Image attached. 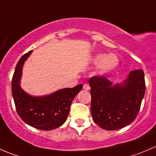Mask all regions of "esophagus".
Here are the masks:
<instances>
[{
    "label": "esophagus",
    "instance_id": "obj_1",
    "mask_svg": "<svg viewBox=\"0 0 156 156\" xmlns=\"http://www.w3.org/2000/svg\"><path fill=\"white\" fill-rule=\"evenodd\" d=\"M90 86L88 85V84H84L83 85V90H90Z\"/></svg>",
    "mask_w": 156,
    "mask_h": 156
}]
</instances>
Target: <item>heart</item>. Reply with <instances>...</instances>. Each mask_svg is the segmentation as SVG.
<instances>
[{
    "label": "heart",
    "mask_w": 156,
    "mask_h": 156,
    "mask_svg": "<svg viewBox=\"0 0 156 156\" xmlns=\"http://www.w3.org/2000/svg\"><path fill=\"white\" fill-rule=\"evenodd\" d=\"M93 63L95 65H97L99 73H105L115 69L119 66V60L116 55L113 53L109 55H106V53H99L94 56Z\"/></svg>",
    "instance_id": "obj_1"
}]
</instances>
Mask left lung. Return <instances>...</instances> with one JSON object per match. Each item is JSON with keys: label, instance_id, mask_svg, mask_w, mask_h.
I'll use <instances>...</instances> for the list:
<instances>
[{"label": "left lung", "instance_id": "8db88e82", "mask_svg": "<svg viewBox=\"0 0 156 156\" xmlns=\"http://www.w3.org/2000/svg\"><path fill=\"white\" fill-rule=\"evenodd\" d=\"M89 83L92 116L99 126L112 131L134 121L146 91L142 69L130 71L120 83L113 84L104 76L91 77Z\"/></svg>", "mask_w": 156, "mask_h": 156}]
</instances>
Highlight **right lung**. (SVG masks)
<instances>
[{
    "label": "right lung",
    "mask_w": 156,
    "mask_h": 156,
    "mask_svg": "<svg viewBox=\"0 0 156 156\" xmlns=\"http://www.w3.org/2000/svg\"><path fill=\"white\" fill-rule=\"evenodd\" d=\"M32 50L24 54L17 63L12 79V95L19 116L25 123L37 129L49 131L66 122L73 100L82 90L83 85L64 88L45 96L28 94L20 87L24 62Z\"/></svg>",
    "instance_id": "1"
}]
</instances>
